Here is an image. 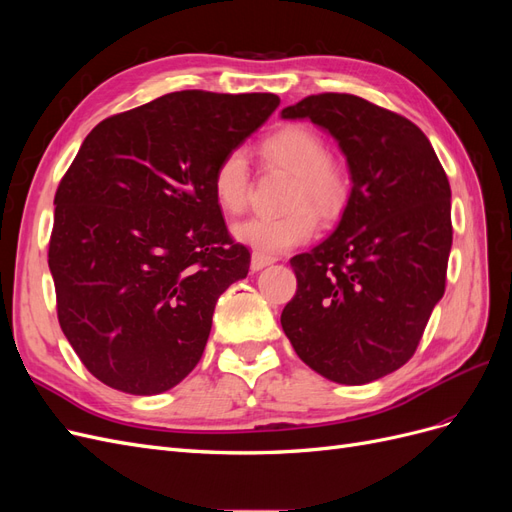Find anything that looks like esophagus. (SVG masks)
Masks as SVG:
<instances>
[{
	"label": "esophagus",
	"instance_id": "esophagus-1",
	"mask_svg": "<svg viewBox=\"0 0 512 512\" xmlns=\"http://www.w3.org/2000/svg\"><path fill=\"white\" fill-rule=\"evenodd\" d=\"M275 262V258L273 256H265V254H252V262H250V267H252V271H260V269H265V267H269V265H273Z\"/></svg>",
	"mask_w": 512,
	"mask_h": 512
}]
</instances>
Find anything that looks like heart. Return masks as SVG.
<instances>
[{
    "label": "heart",
    "mask_w": 512,
    "mask_h": 512,
    "mask_svg": "<svg viewBox=\"0 0 512 512\" xmlns=\"http://www.w3.org/2000/svg\"><path fill=\"white\" fill-rule=\"evenodd\" d=\"M262 158L294 175L284 215H256L232 228V237L256 254L273 256L312 239L318 230L316 208L324 218L342 209L348 194L344 168L327 156L322 138L305 126H286L269 134L260 145ZM213 198L226 213H241L250 196V168L245 153L235 149L215 166ZM312 204L315 208L308 207Z\"/></svg>",
    "instance_id": "1"
}]
</instances>
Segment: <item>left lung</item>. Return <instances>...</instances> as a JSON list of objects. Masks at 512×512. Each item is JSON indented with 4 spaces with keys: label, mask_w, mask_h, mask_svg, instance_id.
<instances>
[{
    "label": "left lung",
    "mask_w": 512,
    "mask_h": 512,
    "mask_svg": "<svg viewBox=\"0 0 512 512\" xmlns=\"http://www.w3.org/2000/svg\"><path fill=\"white\" fill-rule=\"evenodd\" d=\"M280 115L331 134L352 183L331 235L290 260L297 294L282 329L316 374L367 384L408 363L442 299L451 185L412 121L359 96H309Z\"/></svg>",
    "instance_id": "obj_1"
}]
</instances>
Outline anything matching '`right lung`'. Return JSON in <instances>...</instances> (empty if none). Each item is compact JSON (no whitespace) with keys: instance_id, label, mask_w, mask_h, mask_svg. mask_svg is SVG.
<instances>
[{"instance_id":"1","label":"right lung","mask_w":512,"mask_h":512,"mask_svg":"<svg viewBox=\"0 0 512 512\" xmlns=\"http://www.w3.org/2000/svg\"><path fill=\"white\" fill-rule=\"evenodd\" d=\"M277 106L175 91L87 134L55 194L49 269L61 331L111 389L164 393L203 356L215 303L250 271L211 175Z\"/></svg>"}]
</instances>
